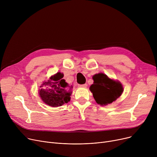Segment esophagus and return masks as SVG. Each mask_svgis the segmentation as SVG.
Segmentation results:
<instances>
[{"mask_svg": "<svg viewBox=\"0 0 157 157\" xmlns=\"http://www.w3.org/2000/svg\"><path fill=\"white\" fill-rule=\"evenodd\" d=\"M87 85L86 84H83V85H78L79 88H86Z\"/></svg>", "mask_w": 157, "mask_h": 157, "instance_id": "34e87169", "label": "esophagus"}]
</instances>
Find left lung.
<instances>
[{"label": "left lung", "instance_id": "1", "mask_svg": "<svg viewBox=\"0 0 157 157\" xmlns=\"http://www.w3.org/2000/svg\"><path fill=\"white\" fill-rule=\"evenodd\" d=\"M94 84L90 87L96 102L101 105H107L121 96L123 88L120 81L113 80L102 72L93 76Z\"/></svg>", "mask_w": 157, "mask_h": 157}]
</instances>
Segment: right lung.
Here are the masks:
<instances>
[{
	"instance_id": "1",
	"label": "right lung",
	"mask_w": 157,
	"mask_h": 157,
	"mask_svg": "<svg viewBox=\"0 0 157 157\" xmlns=\"http://www.w3.org/2000/svg\"><path fill=\"white\" fill-rule=\"evenodd\" d=\"M63 77V73L57 72L40 86L39 94L46 104L55 108L70 101L72 86L66 83Z\"/></svg>"
}]
</instances>
